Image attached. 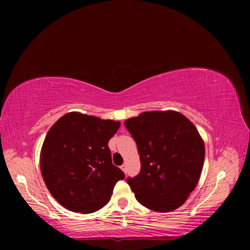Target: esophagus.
<instances>
[{"label":"esophagus","mask_w":250,"mask_h":250,"mask_svg":"<svg viewBox=\"0 0 250 250\" xmlns=\"http://www.w3.org/2000/svg\"><path fill=\"white\" fill-rule=\"evenodd\" d=\"M120 167H121L122 171H124L125 173H126V167H125V164H122V166H121Z\"/></svg>","instance_id":"34e87169"}]
</instances>
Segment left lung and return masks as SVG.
I'll return each mask as SVG.
<instances>
[{"label": "left lung", "mask_w": 250, "mask_h": 250, "mask_svg": "<svg viewBox=\"0 0 250 250\" xmlns=\"http://www.w3.org/2000/svg\"><path fill=\"white\" fill-rule=\"evenodd\" d=\"M136 142L141 173L128 178L140 203L151 210L177 209L198 185L205 146L198 129L176 110L144 111L125 121Z\"/></svg>", "instance_id": "1"}]
</instances>
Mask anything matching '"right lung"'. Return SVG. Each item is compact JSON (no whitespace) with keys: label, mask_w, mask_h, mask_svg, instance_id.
<instances>
[{"label":"right lung","mask_w":250,"mask_h":250,"mask_svg":"<svg viewBox=\"0 0 250 250\" xmlns=\"http://www.w3.org/2000/svg\"><path fill=\"white\" fill-rule=\"evenodd\" d=\"M120 122L71 111L49 129L42 146V176L66 209L94 213L108 203L125 173L111 163L108 141Z\"/></svg>","instance_id":"1"}]
</instances>
